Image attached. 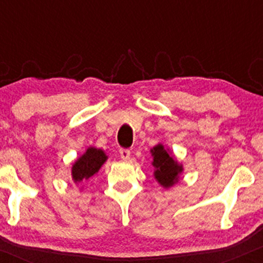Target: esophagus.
I'll use <instances>...</instances> for the list:
<instances>
[{"mask_svg": "<svg viewBox=\"0 0 263 263\" xmlns=\"http://www.w3.org/2000/svg\"><path fill=\"white\" fill-rule=\"evenodd\" d=\"M129 156H131V151L129 149H126V148L120 149V157H121L123 161H127V159H129Z\"/></svg>", "mask_w": 263, "mask_h": 263, "instance_id": "esophagus-1", "label": "esophagus"}]
</instances>
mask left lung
<instances>
[{"label":"left lung","mask_w":263,"mask_h":263,"mask_svg":"<svg viewBox=\"0 0 263 263\" xmlns=\"http://www.w3.org/2000/svg\"><path fill=\"white\" fill-rule=\"evenodd\" d=\"M151 155L153 157L152 165L155 167L153 177L161 184L164 189H170L174 184L179 182L184 168L182 163L176 159L174 155H172L170 148L158 143L157 146L151 148Z\"/></svg>","instance_id":"1"}]
</instances>
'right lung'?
Masks as SVG:
<instances>
[{
    "mask_svg": "<svg viewBox=\"0 0 263 263\" xmlns=\"http://www.w3.org/2000/svg\"><path fill=\"white\" fill-rule=\"evenodd\" d=\"M106 161L107 156L105 151L92 146L87 147L85 152L73 163V167H71L73 182L77 185H81V183L98 173Z\"/></svg>",
    "mask_w": 263,
    "mask_h": 263,
    "instance_id": "1",
    "label": "right lung"
}]
</instances>
